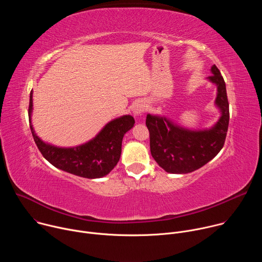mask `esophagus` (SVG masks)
<instances>
[{
    "label": "esophagus",
    "instance_id": "34e87169",
    "mask_svg": "<svg viewBox=\"0 0 262 262\" xmlns=\"http://www.w3.org/2000/svg\"><path fill=\"white\" fill-rule=\"evenodd\" d=\"M144 111H145V105L142 102L137 103L134 107V114L137 116H141L144 113Z\"/></svg>",
    "mask_w": 262,
    "mask_h": 262
}]
</instances>
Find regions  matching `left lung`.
Listing matches in <instances>:
<instances>
[{
  "label": "left lung",
  "instance_id": "obj_1",
  "mask_svg": "<svg viewBox=\"0 0 262 262\" xmlns=\"http://www.w3.org/2000/svg\"><path fill=\"white\" fill-rule=\"evenodd\" d=\"M209 81L216 84V105L222 111L217 123L209 130L193 132L174 125L163 117L147 115L152 158L166 172L191 173L211 161L225 144L229 125V102L226 85L219 68L211 67Z\"/></svg>",
  "mask_w": 262,
  "mask_h": 262
}]
</instances>
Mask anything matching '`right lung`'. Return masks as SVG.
<instances>
[{"mask_svg": "<svg viewBox=\"0 0 262 262\" xmlns=\"http://www.w3.org/2000/svg\"><path fill=\"white\" fill-rule=\"evenodd\" d=\"M32 91L29 102L31 122ZM135 124L133 116L125 115L108 122L90 142L73 148H59L43 143L30 125L33 139L43 158L53 166L85 178H99L108 174L117 165L124 134Z\"/></svg>", "mask_w": 262, "mask_h": 262, "instance_id": "1", "label": "right lung"}]
</instances>
